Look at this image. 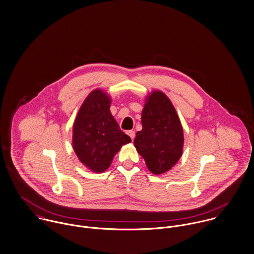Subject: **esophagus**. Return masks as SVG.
Returning a JSON list of instances; mask_svg holds the SVG:
<instances>
[{"label":"esophagus","instance_id":"esophagus-1","mask_svg":"<svg viewBox=\"0 0 254 254\" xmlns=\"http://www.w3.org/2000/svg\"><path fill=\"white\" fill-rule=\"evenodd\" d=\"M127 134L130 136V138H131L132 140L135 138V132H134L133 130H130V131H128V132H127Z\"/></svg>","mask_w":254,"mask_h":254}]
</instances>
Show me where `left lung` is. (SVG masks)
Returning <instances> with one entry per match:
<instances>
[{"label": "left lung", "instance_id": "obj_1", "mask_svg": "<svg viewBox=\"0 0 254 254\" xmlns=\"http://www.w3.org/2000/svg\"><path fill=\"white\" fill-rule=\"evenodd\" d=\"M142 130L134 145L154 175L171 170L180 160L184 148L181 120L169 97L160 90L147 95L141 116Z\"/></svg>", "mask_w": 254, "mask_h": 254}]
</instances>
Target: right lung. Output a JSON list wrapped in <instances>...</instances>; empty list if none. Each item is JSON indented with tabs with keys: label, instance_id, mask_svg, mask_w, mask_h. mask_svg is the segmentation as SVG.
Masks as SVG:
<instances>
[{
	"label": "right lung",
	"instance_id": "right-lung-1",
	"mask_svg": "<svg viewBox=\"0 0 254 254\" xmlns=\"http://www.w3.org/2000/svg\"><path fill=\"white\" fill-rule=\"evenodd\" d=\"M111 97L92 90L81 104L72 129V147L78 160L90 171H106L123 145L131 142L110 112Z\"/></svg>",
	"mask_w": 254,
	"mask_h": 254
}]
</instances>
